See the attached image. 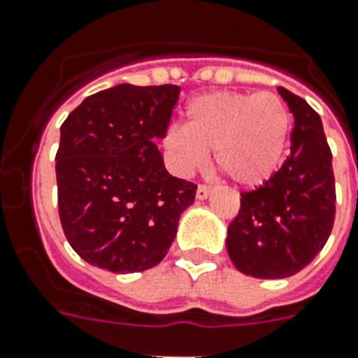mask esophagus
I'll return each mask as SVG.
<instances>
[{
  "mask_svg": "<svg viewBox=\"0 0 358 358\" xmlns=\"http://www.w3.org/2000/svg\"><path fill=\"white\" fill-rule=\"evenodd\" d=\"M209 193H211V189H209V185H199V189H196V199L199 200H206L209 196Z\"/></svg>",
  "mask_w": 358,
  "mask_h": 358,
  "instance_id": "esophagus-1",
  "label": "esophagus"
}]
</instances>
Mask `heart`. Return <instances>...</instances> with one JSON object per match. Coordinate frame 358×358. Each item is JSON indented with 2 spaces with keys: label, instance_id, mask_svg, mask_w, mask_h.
<instances>
[{
  "label": "heart",
  "instance_id": "heart-1",
  "mask_svg": "<svg viewBox=\"0 0 358 358\" xmlns=\"http://www.w3.org/2000/svg\"><path fill=\"white\" fill-rule=\"evenodd\" d=\"M292 117L280 95L213 92L189 101L185 127L173 124L164 147L178 174L194 173L215 164L243 187L266 184L285 162Z\"/></svg>",
  "mask_w": 358,
  "mask_h": 358
}]
</instances>
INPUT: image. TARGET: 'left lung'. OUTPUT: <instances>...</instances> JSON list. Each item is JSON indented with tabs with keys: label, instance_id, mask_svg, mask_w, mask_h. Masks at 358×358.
<instances>
[{
	"label": "left lung",
	"instance_id": "8db88e82",
	"mask_svg": "<svg viewBox=\"0 0 358 358\" xmlns=\"http://www.w3.org/2000/svg\"><path fill=\"white\" fill-rule=\"evenodd\" d=\"M294 115L290 156L261 187L241 193L226 248L235 268L280 280L305 268L327 243L335 222V174L320 115L307 101L278 88Z\"/></svg>",
	"mask_w": 358,
	"mask_h": 358
}]
</instances>
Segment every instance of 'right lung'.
<instances>
[{
	"label": "right lung",
	"mask_w": 358,
	"mask_h": 358,
	"mask_svg": "<svg viewBox=\"0 0 358 358\" xmlns=\"http://www.w3.org/2000/svg\"><path fill=\"white\" fill-rule=\"evenodd\" d=\"M180 88L117 84L90 95L60 127L58 215L86 263L130 274L152 268L176 237L196 185L167 173L162 139Z\"/></svg>",
	"instance_id": "add662e5"
}]
</instances>
